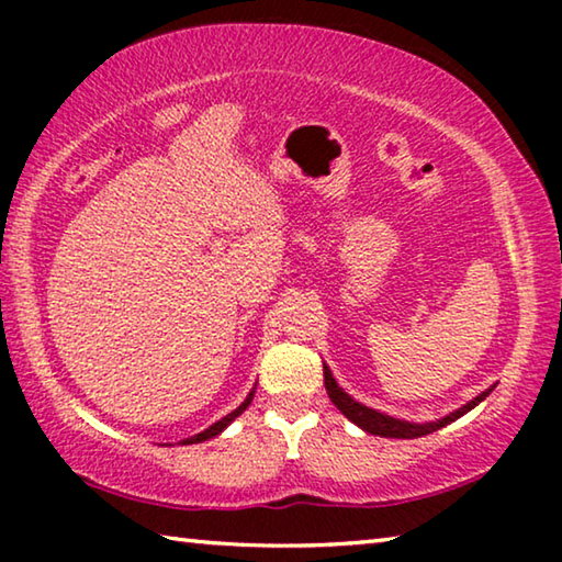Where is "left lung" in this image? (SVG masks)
Here are the masks:
<instances>
[{"label": "left lung", "mask_w": 562, "mask_h": 562, "mask_svg": "<svg viewBox=\"0 0 562 562\" xmlns=\"http://www.w3.org/2000/svg\"><path fill=\"white\" fill-rule=\"evenodd\" d=\"M325 386H327V394L331 398V404H335L341 414H345L349 422H355L357 426H361L367 434H374V436H386V439H418V436H426L431 431H439L441 426L456 422V418H461L465 412H471L473 406H479L483 398L488 396V392H483L481 396H475L473 402H469L465 406H461L459 412H453L449 416L439 418V422H431V424H408V422H398L394 416H386V414H379L374 408H369L364 404H359L351 398L347 392H341L337 386L335 376H331L329 369L325 367Z\"/></svg>", "instance_id": "left-lung-1"}]
</instances>
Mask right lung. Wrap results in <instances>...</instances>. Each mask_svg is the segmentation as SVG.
<instances>
[{
  "label": "right lung",
  "mask_w": 562,
  "mask_h": 562,
  "mask_svg": "<svg viewBox=\"0 0 562 562\" xmlns=\"http://www.w3.org/2000/svg\"><path fill=\"white\" fill-rule=\"evenodd\" d=\"M252 394H255V392H250V396H247V398H245V402H243L240 406H237L233 414H227V416H223V418H221V422H215L213 426H207V429H205V431H201V434L190 436V439H186L183 443H201V441H207V439H213V436H217V434H221V431L225 429V426H227V424H231V422H235V418H237V416H240V414L245 412V408H247V406H250V402H252Z\"/></svg>",
  "instance_id": "right-lung-1"
}]
</instances>
